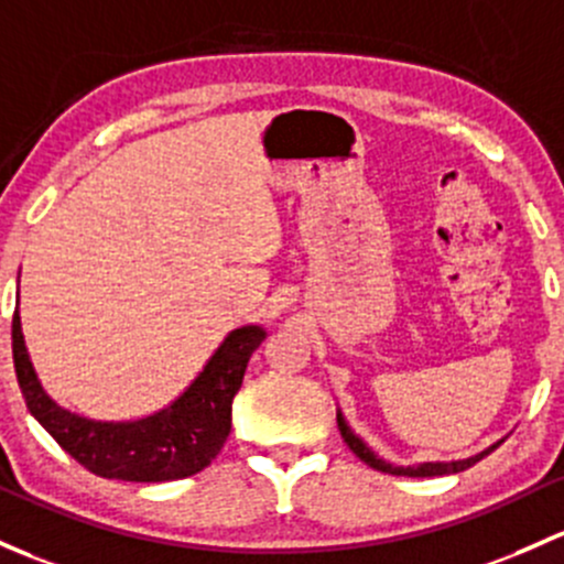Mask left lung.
<instances>
[{
  "label": "left lung",
  "mask_w": 564,
  "mask_h": 564,
  "mask_svg": "<svg viewBox=\"0 0 564 564\" xmlns=\"http://www.w3.org/2000/svg\"><path fill=\"white\" fill-rule=\"evenodd\" d=\"M337 430H340L343 441H346V446L351 448L354 454L359 456L365 465H370L372 470H381V473H389V476H411V478H430V476H452V473H462L467 470V467L476 465L478 459H484L486 454L495 452L497 446H500L502 441H497L495 446L484 448L481 454L476 456H467V459H452V462H416V465H391V462L381 459L376 452H372L370 446H367L365 441L357 435V432L351 430L346 422V416L340 413V408H337Z\"/></svg>",
  "instance_id": "1"
}]
</instances>
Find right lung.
<instances>
[{"mask_svg":"<svg viewBox=\"0 0 564 564\" xmlns=\"http://www.w3.org/2000/svg\"><path fill=\"white\" fill-rule=\"evenodd\" d=\"M264 337L267 332L259 324L232 329L175 400L129 422L80 416L47 394L29 357L18 307L13 361L29 413L73 459L94 476L112 481L159 484L194 476L216 459L232 430V400L246 376L248 359Z\"/></svg>","mask_w":564,"mask_h":564,"instance_id":"1","label":"right lung"}]
</instances>
